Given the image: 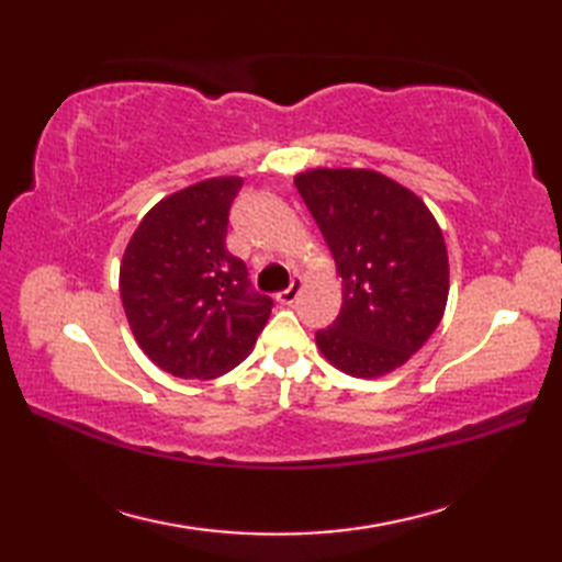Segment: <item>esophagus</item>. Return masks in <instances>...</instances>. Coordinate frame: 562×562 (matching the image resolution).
<instances>
[{"label": "esophagus", "mask_w": 562, "mask_h": 562, "mask_svg": "<svg viewBox=\"0 0 562 562\" xmlns=\"http://www.w3.org/2000/svg\"><path fill=\"white\" fill-rule=\"evenodd\" d=\"M300 292H302V280H292L290 288L282 290L278 296H274V300H278L280 304H294L296 296H300Z\"/></svg>", "instance_id": "1"}]
</instances>
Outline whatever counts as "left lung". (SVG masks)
<instances>
[{"label":"left lung","mask_w":562,"mask_h":562,"mask_svg":"<svg viewBox=\"0 0 562 562\" xmlns=\"http://www.w3.org/2000/svg\"><path fill=\"white\" fill-rule=\"evenodd\" d=\"M336 258L342 306L316 342L352 376H381L411 360L439 326L449 294L445 236L408 188L367 169L294 178Z\"/></svg>","instance_id":"8db88e82"}]
</instances>
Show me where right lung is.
<instances>
[{"label":"right lung","mask_w":562,"mask_h":562,"mask_svg":"<svg viewBox=\"0 0 562 562\" xmlns=\"http://www.w3.org/2000/svg\"><path fill=\"white\" fill-rule=\"evenodd\" d=\"M241 178H210L161 200L130 238L121 296L139 348L164 372L214 379L254 348L272 300L226 248Z\"/></svg>","instance_id":"right-lung-1"}]
</instances>
